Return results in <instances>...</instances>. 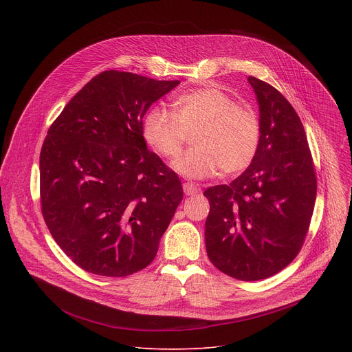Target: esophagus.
Returning a JSON list of instances; mask_svg holds the SVG:
<instances>
[{
	"label": "esophagus",
	"mask_w": 352,
	"mask_h": 352,
	"mask_svg": "<svg viewBox=\"0 0 352 352\" xmlns=\"http://www.w3.org/2000/svg\"><path fill=\"white\" fill-rule=\"evenodd\" d=\"M182 188H184L185 195H188V196L200 192V189H199L195 184H192V182H184V184H182Z\"/></svg>",
	"instance_id": "34e87169"
}]
</instances>
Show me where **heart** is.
I'll return each instance as SVG.
<instances>
[{
    "label": "heart",
    "mask_w": 352,
    "mask_h": 352,
    "mask_svg": "<svg viewBox=\"0 0 352 352\" xmlns=\"http://www.w3.org/2000/svg\"><path fill=\"white\" fill-rule=\"evenodd\" d=\"M193 148L178 157L173 167L186 178L204 179L219 174H236L255 160L262 142L259 114L238 106L236 100L217 87L179 94L173 113L152 107L143 120V138L155 152L175 159L188 135Z\"/></svg>",
    "instance_id": "1"
}]
</instances>
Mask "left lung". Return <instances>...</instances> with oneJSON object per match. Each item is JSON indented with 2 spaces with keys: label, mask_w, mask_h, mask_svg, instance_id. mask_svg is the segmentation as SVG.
Listing matches in <instances>:
<instances>
[{
  "label": "left lung",
  "mask_w": 352,
  "mask_h": 352,
  "mask_svg": "<svg viewBox=\"0 0 352 352\" xmlns=\"http://www.w3.org/2000/svg\"><path fill=\"white\" fill-rule=\"evenodd\" d=\"M259 104L262 142L255 160L230 185L205 190L210 262L227 276L256 281L288 266L302 248L316 200L305 129L288 100L249 76Z\"/></svg>",
  "instance_id": "left-lung-1"
}]
</instances>
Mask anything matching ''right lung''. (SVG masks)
Returning a JSON list of instances; mask_svg holds the SVG:
<instances>
[{
  "mask_svg": "<svg viewBox=\"0 0 352 352\" xmlns=\"http://www.w3.org/2000/svg\"><path fill=\"white\" fill-rule=\"evenodd\" d=\"M178 85L104 71L47 132L41 213L58 246L89 273L125 277L157 254L184 192L178 175L147 150L142 120Z\"/></svg>",
  "mask_w": 352,
  "mask_h": 352,
  "instance_id": "add662e5",
  "label": "right lung"
}]
</instances>
